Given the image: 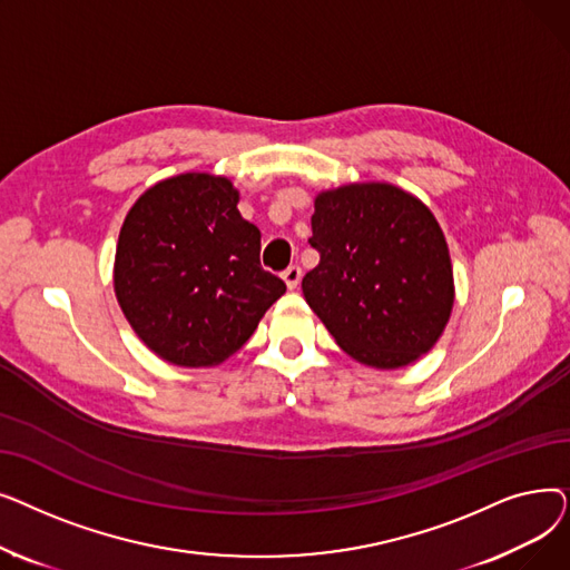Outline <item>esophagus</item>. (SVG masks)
<instances>
[{"instance_id":"obj_1","label":"esophagus","mask_w":570,"mask_h":570,"mask_svg":"<svg viewBox=\"0 0 570 570\" xmlns=\"http://www.w3.org/2000/svg\"><path fill=\"white\" fill-rule=\"evenodd\" d=\"M282 277H284L286 286L293 291V288H297V284H301V279H303V269L297 265H288L282 273Z\"/></svg>"}]
</instances>
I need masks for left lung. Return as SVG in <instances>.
I'll list each match as a JSON object with an SVG mask.
<instances>
[{
	"instance_id": "8db88e82",
	"label": "left lung",
	"mask_w": 570,
	"mask_h": 570,
	"mask_svg": "<svg viewBox=\"0 0 570 570\" xmlns=\"http://www.w3.org/2000/svg\"><path fill=\"white\" fill-rule=\"evenodd\" d=\"M318 265L303 293L357 363L395 370L441 337L453 309V267L430 209L393 185H348L314 200Z\"/></svg>"
}]
</instances>
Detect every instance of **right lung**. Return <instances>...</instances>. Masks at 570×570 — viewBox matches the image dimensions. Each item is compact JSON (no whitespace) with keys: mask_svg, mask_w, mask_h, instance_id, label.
Instances as JSON below:
<instances>
[{"mask_svg":"<svg viewBox=\"0 0 570 570\" xmlns=\"http://www.w3.org/2000/svg\"><path fill=\"white\" fill-rule=\"evenodd\" d=\"M226 177L177 175L129 209L115 293L136 335L164 361L219 365L256 331L286 284L261 265V230Z\"/></svg>","mask_w":570,"mask_h":570,"instance_id":"1","label":"right lung"}]
</instances>
